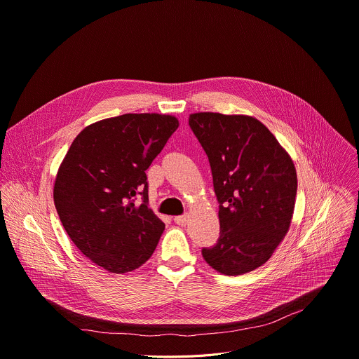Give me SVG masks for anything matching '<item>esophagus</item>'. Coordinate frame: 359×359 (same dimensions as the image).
Instances as JSON below:
<instances>
[{"label": "esophagus", "mask_w": 359, "mask_h": 359, "mask_svg": "<svg viewBox=\"0 0 359 359\" xmlns=\"http://www.w3.org/2000/svg\"><path fill=\"white\" fill-rule=\"evenodd\" d=\"M175 222H176L179 226H186V224H187V222H189V216H187V215L176 216V217H175Z\"/></svg>", "instance_id": "1"}]
</instances>
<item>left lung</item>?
<instances>
[{
	"label": "left lung",
	"instance_id": "obj_1",
	"mask_svg": "<svg viewBox=\"0 0 359 359\" xmlns=\"http://www.w3.org/2000/svg\"><path fill=\"white\" fill-rule=\"evenodd\" d=\"M189 126L208 154L219 202L220 236L202 255L227 276L255 271L289 231L297 169L269 128L252 116L193 113Z\"/></svg>",
	"mask_w": 359,
	"mask_h": 359
}]
</instances>
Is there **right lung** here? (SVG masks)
Instances as JSON below:
<instances>
[{
	"instance_id": "1",
	"label": "right lung",
	"mask_w": 359,
	"mask_h": 359,
	"mask_svg": "<svg viewBox=\"0 0 359 359\" xmlns=\"http://www.w3.org/2000/svg\"><path fill=\"white\" fill-rule=\"evenodd\" d=\"M177 127L175 116L157 113L104 118L83 128L61 161L53 190L60 220L80 252L107 272L142 266L165 231L147 208L146 170Z\"/></svg>"
}]
</instances>
